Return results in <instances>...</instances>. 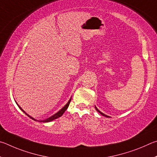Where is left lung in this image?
<instances>
[{
    "instance_id": "8db88e82",
    "label": "left lung",
    "mask_w": 157,
    "mask_h": 157,
    "mask_svg": "<svg viewBox=\"0 0 157 157\" xmlns=\"http://www.w3.org/2000/svg\"><path fill=\"white\" fill-rule=\"evenodd\" d=\"M95 109H97V112H99V113H100V114H101V115H103V116H104V117H109V116H108V115H105V114H103V112H101V111H99V110H98V109H97V107H96V106H95Z\"/></svg>"
}]
</instances>
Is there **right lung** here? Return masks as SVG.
I'll list each match as a JSON object with an SVG mask.
<instances>
[{
	"mask_svg": "<svg viewBox=\"0 0 157 157\" xmlns=\"http://www.w3.org/2000/svg\"><path fill=\"white\" fill-rule=\"evenodd\" d=\"M70 101H71V98L70 100H69V101L67 102V103L66 104V105L63 107V108L60 109V110H59V112H57V113H56L55 114H54L53 116H52V117H50L49 118H48V119H45V120H43V121H38V120H36L35 119H34V118L33 117H30L29 114H27L25 112L23 109H22L20 106H19L17 103V105H18V108H20L22 111H23L25 114L27 116H28L29 118H31L32 119H33L34 121H40V122H44V123H47V122H49V121H53V120H54V119H58V118L59 117H61L62 115L63 114V113H64L65 112V111L66 110V109H67V108H68V106H69V105H70Z\"/></svg>",
	"mask_w": 157,
	"mask_h": 157,
	"instance_id": "obj_1",
	"label": "right lung"
}]
</instances>
